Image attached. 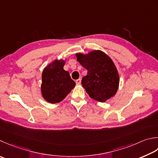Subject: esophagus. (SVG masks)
I'll return each mask as SVG.
<instances>
[{
    "label": "esophagus",
    "instance_id": "obj_1",
    "mask_svg": "<svg viewBox=\"0 0 158 158\" xmlns=\"http://www.w3.org/2000/svg\"><path fill=\"white\" fill-rule=\"evenodd\" d=\"M76 83L77 85H79V84H80V83H81V79H77L76 80Z\"/></svg>",
    "mask_w": 158,
    "mask_h": 158
}]
</instances>
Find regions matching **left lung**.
Listing matches in <instances>:
<instances>
[{
    "label": "left lung",
    "mask_w": 158,
    "mask_h": 158,
    "mask_svg": "<svg viewBox=\"0 0 158 158\" xmlns=\"http://www.w3.org/2000/svg\"><path fill=\"white\" fill-rule=\"evenodd\" d=\"M77 60L87 69L81 84L89 97L99 102H106L116 93L119 85L118 70L111 58L101 51L87 55L77 53Z\"/></svg>",
    "instance_id": "8db88e82"
}]
</instances>
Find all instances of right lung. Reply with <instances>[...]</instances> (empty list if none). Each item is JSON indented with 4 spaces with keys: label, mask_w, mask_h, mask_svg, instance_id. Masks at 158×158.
<instances>
[{
    "label": "right lung",
    "mask_w": 158,
    "mask_h": 158,
    "mask_svg": "<svg viewBox=\"0 0 158 158\" xmlns=\"http://www.w3.org/2000/svg\"><path fill=\"white\" fill-rule=\"evenodd\" d=\"M65 61L55 60L43 70L42 75V94L51 103L61 102L75 87L76 83L69 73L64 69Z\"/></svg>",
    "instance_id": "right-lung-1"
}]
</instances>
